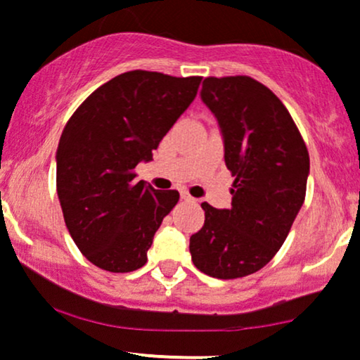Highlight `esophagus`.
<instances>
[{"mask_svg": "<svg viewBox=\"0 0 360 360\" xmlns=\"http://www.w3.org/2000/svg\"><path fill=\"white\" fill-rule=\"evenodd\" d=\"M181 198L186 200V202H196V200L193 198V196L188 191H181Z\"/></svg>", "mask_w": 360, "mask_h": 360, "instance_id": "1", "label": "esophagus"}]
</instances>
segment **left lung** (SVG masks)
Masks as SVG:
<instances>
[{"label": "left lung", "mask_w": 360, "mask_h": 360, "mask_svg": "<svg viewBox=\"0 0 360 360\" xmlns=\"http://www.w3.org/2000/svg\"><path fill=\"white\" fill-rule=\"evenodd\" d=\"M202 100L217 117L234 181L229 209L207 202L190 238L196 269L217 279L260 271L283 247L305 200L309 151L283 101L248 75L207 77Z\"/></svg>", "instance_id": "1"}]
</instances>
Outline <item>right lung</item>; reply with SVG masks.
I'll return each mask as SVG.
<instances>
[{
	"label": "right lung",
	"mask_w": 360,
	"mask_h": 360,
	"mask_svg": "<svg viewBox=\"0 0 360 360\" xmlns=\"http://www.w3.org/2000/svg\"><path fill=\"white\" fill-rule=\"evenodd\" d=\"M202 77L131 70L89 94L65 124L56 150V191L72 240L100 269L131 272L179 200L134 181L136 165L195 100Z\"/></svg>",
	"instance_id": "right-lung-1"
}]
</instances>
